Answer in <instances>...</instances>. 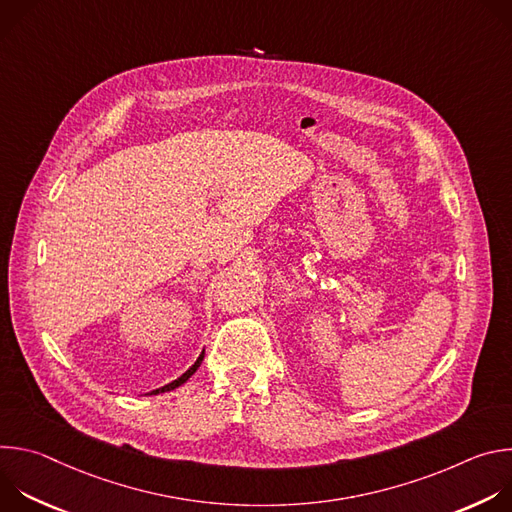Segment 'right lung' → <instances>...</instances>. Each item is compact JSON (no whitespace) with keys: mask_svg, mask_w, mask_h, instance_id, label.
<instances>
[{"mask_svg":"<svg viewBox=\"0 0 512 512\" xmlns=\"http://www.w3.org/2000/svg\"><path fill=\"white\" fill-rule=\"evenodd\" d=\"M202 358H204V352H202V354H200V356H198V360H196V362H194V364H192V367H190V369H188V371H186V373H184V375H182V377H180V379H176V381H172V383H170V385H166V387H162V389H156V391H152V393H150V395H158V393H166V391H172V389H176V387H180V385H182V383H186V381H188V379H190V377H192V375H194V373H196V369H198V367H200V362H202Z\"/></svg>","mask_w":512,"mask_h":512,"instance_id":"add662e5","label":"right lung"}]
</instances>
